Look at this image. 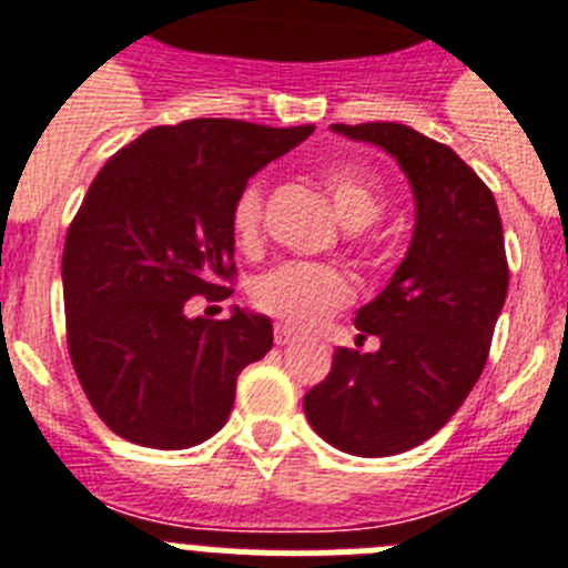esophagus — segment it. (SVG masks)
<instances>
[{"label": "esophagus", "mask_w": 568, "mask_h": 568, "mask_svg": "<svg viewBox=\"0 0 568 568\" xmlns=\"http://www.w3.org/2000/svg\"><path fill=\"white\" fill-rule=\"evenodd\" d=\"M295 341H298V333H295L293 327H287V324H278V327H275V344L287 346L295 344Z\"/></svg>", "instance_id": "obj_1"}]
</instances>
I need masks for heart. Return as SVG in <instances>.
<instances>
[{
	"instance_id": "b5f03b06",
	"label": "heart",
	"mask_w": 568,
	"mask_h": 568,
	"mask_svg": "<svg viewBox=\"0 0 568 568\" xmlns=\"http://www.w3.org/2000/svg\"><path fill=\"white\" fill-rule=\"evenodd\" d=\"M321 184L333 199V207L344 227L364 230L381 219L386 207L384 187L373 173L349 162H333L321 168ZM264 195L258 184H244L230 210V233L241 250L261 244ZM353 284L341 270L327 264H301L284 261L278 267L261 273L253 284V304L261 313L284 321L287 327L313 329L329 318L335 310L349 304Z\"/></svg>"
}]
</instances>
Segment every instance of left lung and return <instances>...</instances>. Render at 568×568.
Segmentation results:
<instances>
[{
    "label": "left lung",
    "mask_w": 568,
    "mask_h": 568,
    "mask_svg": "<svg viewBox=\"0 0 568 568\" xmlns=\"http://www.w3.org/2000/svg\"><path fill=\"white\" fill-rule=\"evenodd\" d=\"M398 159L413 184L415 233L384 293L355 315L358 341L304 395L310 426L335 449L386 458L433 438L458 413L489 355L509 290L495 195L453 148L395 122L333 124Z\"/></svg>",
    "instance_id": "8db88e82"
}]
</instances>
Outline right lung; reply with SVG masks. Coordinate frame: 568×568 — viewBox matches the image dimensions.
<instances>
[{"label": "right lung", "instance_id": "obj_1", "mask_svg": "<svg viewBox=\"0 0 568 568\" xmlns=\"http://www.w3.org/2000/svg\"><path fill=\"white\" fill-rule=\"evenodd\" d=\"M313 133L239 119L150 128L110 155L62 255L68 353L90 406L119 438L187 449L230 418L241 369L273 346L267 315L187 318L193 295L227 298L230 210L264 164Z\"/></svg>", "mask_w": 568, "mask_h": 568}]
</instances>
